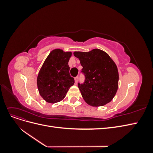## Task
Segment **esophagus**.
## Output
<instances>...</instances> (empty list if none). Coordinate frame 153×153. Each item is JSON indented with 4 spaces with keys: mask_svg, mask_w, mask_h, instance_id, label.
<instances>
[{
    "mask_svg": "<svg viewBox=\"0 0 153 153\" xmlns=\"http://www.w3.org/2000/svg\"><path fill=\"white\" fill-rule=\"evenodd\" d=\"M78 81V76H76V77L75 78V84H77Z\"/></svg>",
    "mask_w": 153,
    "mask_h": 153,
    "instance_id": "1",
    "label": "esophagus"
}]
</instances>
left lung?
Masks as SVG:
<instances>
[{
    "label": "left lung",
    "mask_w": 153,
    "mask_h": 153,
    "mask_svg": "<svg viewBox=\"0 0 153 153\" xmlns=\"http://www.w3.org/2000/svg\"><path fill=\"white\" fill-rule=\"evenodd\" d=\"M85 76L78 86L82 98L92 106H104L110 102L118 89L119 73L116 64L108 53L100 49L75 52Z\"/></svg>",
    "instance_id": "left-lung-1"
}]
</instances>
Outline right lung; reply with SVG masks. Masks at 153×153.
<instances>
[{
    "label": "right lung",
    "mask_w": 153,
    "mask_h": 153,
    "mask_svg": "<svg viewBox=\"0 0 153 153\" xmlns=\"http://www.w3.org/2000/svg\"><path fill=\"white\" fill-rule=\"evenodd\" d=\"M71 52L56 48L51 51L45 59L37 77L40 96L50 103L59 102L65 98L75 80L69 74L68 62Z\"/></svg>",
    "instance_id": "add662e5"
}]
</instances>
